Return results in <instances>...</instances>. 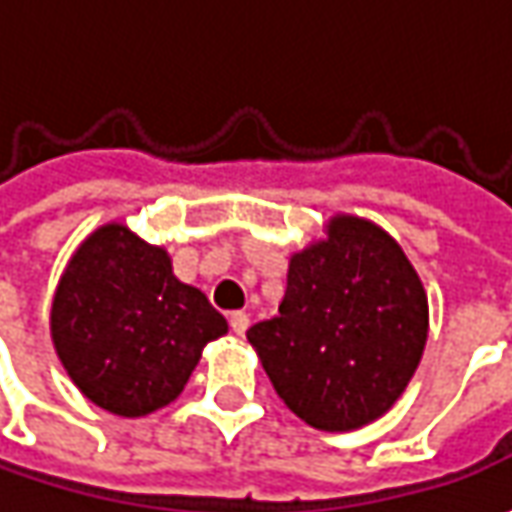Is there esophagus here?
<instances>
[{
  "mask_svg": "<svg viewBox=\"0 0 512 512\" xmlns=\"http://www.w3.org/2000/svg\"><path fill=\"white\" fill-rule=\"evenodd\" d=\"M247 327H250V316H247L245 310H236V313H230V330H233L236 336H242Z\"/></svg>",
  "mask_w": 512,
  "mask_h": 512,
  "instance_id": "esophagus-1",
  "label": "esophagus"
}]
</instances>
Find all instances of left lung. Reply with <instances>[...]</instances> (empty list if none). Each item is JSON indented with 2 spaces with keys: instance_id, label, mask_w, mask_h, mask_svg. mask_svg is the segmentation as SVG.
<instances>
[{
  "instance_id": "8db88e82",
  "label": "left lung",
  "mask_w": 512,
  "mask_h": 512,
  "mask_svg": "<svg viewBox=\"0 0 512 512\" xmlns=\"http://www.w3.org/2000/svg\"><path fill=\"white\" fill-rule=\"evenodd\" d=\"M430 310L402 245L362 216L336 213L287 265L279 316L247 342L282 402L310 427L359 430L399 402L422 362Z\"/></svg>"
}]
</instances>
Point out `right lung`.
<instances>
[{
	"label": "right lung",
	"instance_id": "1",
	"mask_svg": "<svg viewBox=\"0 0 512 512\" xmlns=\"http://www.w3.org/2000/svg\"><path fill=\"white\" fill-rule=\"evenodd\" d=\"M227 333L199 287L176 279L165 247L125 222L96 227L73 250L50 305L59 362L96 407L139 419L170 404Z\"/></svg>",
	"mask_w": 512,
	"mask_h": 512
}]
</instances>
